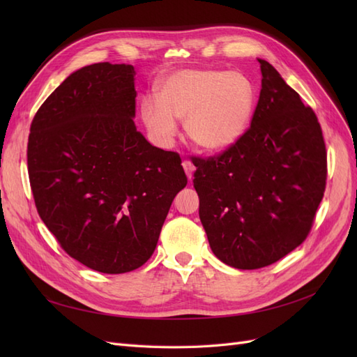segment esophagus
<instances>
[{
  "label": "esophagus",
  "instance_id": "1",
  "mask_svg": "<svg viewBox=\"0 0 357 357\" xmlns=\"http://www.w3.org/2000/svg\"><path fill=\"white\" fill-rule=\"evenodd\" d=\"M183 168H185V172H186V176H188V178L189 180H192V177H193V171H195V167H193V164L190 160H183Z\"/></svg>",
  "mask_w": 357,
  "mask_h": 357
}]
</instances>
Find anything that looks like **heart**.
I'll use <instances>...</instances> for the list:
<instances>
[{"label":"heart","instance_id":"obj_1","mask_svg":"<svg viewBox=\"0 0 357 357\" xmlns=\"http://www.w3.org/2000/svg\"><path fill=\"white\" fill-rule=\"evenodd\" d=\"M158 100L142 102L143 121L155 142L171 144L177 134L176 119H183L193 144L219 152L245 132L255 112L256 89L240 71L181 70L162 82Z\"/></svg>","mask_w":357,"mask_h":357}]
</instances>
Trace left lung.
<instances>
[{"mask_svg":"<svg viewBox=\"0 0 357 357\" xmlns=\"http://www.w3.org/2000/svg\"><path fill=\"white\" fill-rule=\"evenodd\" d=\"M250 128L222 153L192 159L199 219L226 265L257 269L305 241L326 188V146L316 113L271 63Z\"/></svg>","mask_w":357,"mask_h":357,"instance_id":"obj_1","label":"left lung"}]
</instances>
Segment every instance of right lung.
I'll list each match as a JSON object with an SVG mask.
<instances>
[{
	"label": "right lung",
	"instance_id": "obj_1",
	"mask_svg": "<svg viewBox=\"0 0 357 357\" xmlns=\"http://www.w3.org/2000/svg\"><path fill=\"white\" fill-rule=\"evenodd\" d=\"M134 77L132 66L110 62L73 73L41 104L28 138L41 220L71 257L104 274L149 261L188 185L180 155L137 131Z\"/></svg>",
	"mask_w": 357,
	"mask_h": 357
}]
</instances>
